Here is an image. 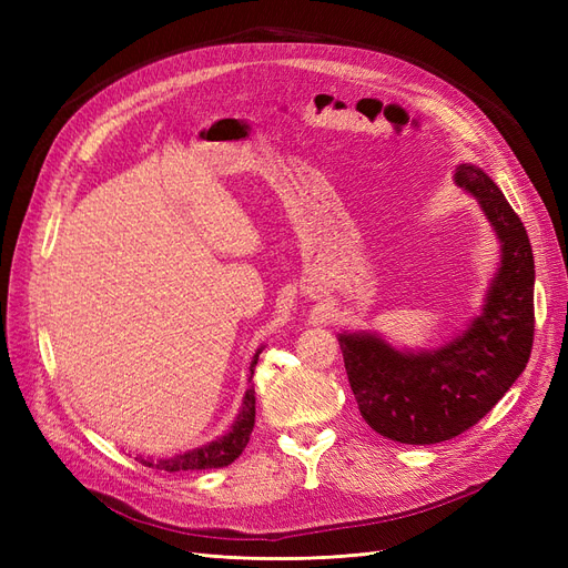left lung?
Here are the masks:
<instances>
[{
	"label": "left lung",
	"instance_id": "left-lung-1",
	"mask_svg": "<svg viewBox=\"0 0 568 568\" xmlns=\"http://www.w3.org/2000/svg\"><path fill=\"white\" fill-rule=\"evenodd\" d=\"M457 186L474 194L503 242V261L467 332L428 353H400L372 334L338 343L359 415L407 445L450 440L484 419L519 379L532 348V248L521 217L484 170L462 163Z\"/></svg>",
	"mask_w": 568,
	"mask_h": 568
}]
</instances>
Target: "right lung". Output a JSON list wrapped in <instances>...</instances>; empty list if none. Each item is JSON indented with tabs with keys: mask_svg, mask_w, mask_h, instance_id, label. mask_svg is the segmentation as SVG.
Instances as JSON below:
<instances>
[{
	"mask_svg": "<svg viewBox=\"0 0 568 568\" xmlns=\"http://www.w3.org/2000/svg\"><path fill=\"white\" fill-rule=\"evenodd\" d=\"M257 355H261V351L255 353L253 363H251V376H253V367L257 365ZM253 424H255V390L248 388L246 398H244V407H242V412H239V417L227 436H222L220 440H215L211 445H203V448L192 450V453H184V455L170 457V459H159V462L142 459V464H146V467L165 469V471H199V469L227 467V464H232L239 455L244 453L246 443L251 438V432H253Z\"/></svg>",
	"mask_w": 568,
	"mask_h": 568,
	"instance_id": "obj_1",
	"label": "right lung"
}]
</instances>
